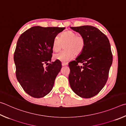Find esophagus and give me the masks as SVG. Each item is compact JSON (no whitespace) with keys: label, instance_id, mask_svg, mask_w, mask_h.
Here are the masks:
<instances>
[{"label":"esophagus","instance_id":"1","mask_svg":"<svg viewBox=\"0 0 126 126\" xmlns=\"http://www.w3.org/2000/svg\"><path fill=\"white\" fill-rule=\"evenodd\" d=\"M62 66H66L68 65V64L67 63H62Z\"/></svg>","mask_w":126,"mask_h":126}]
</instances>
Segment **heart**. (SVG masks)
<instances>
[{"label":"heart","mask_w":126,"mask_h":126,"mask_svg":"<svg viewBox=\"0 0 126 126\" xmlns=\"http://www.w3.org/2000/svg\"><path fill=\"white\" fill-rule=\"evenodd\" d=\"M65 45V51L59 52L54 55V58L62 62L72 60L75 56L81 53L85 47V40L80 35H77L72 31H67L61 34L59 37H56L52 43V49L54 52H58Z\"/></svg>","instance_id":"b5f03b06"}]
</instances>
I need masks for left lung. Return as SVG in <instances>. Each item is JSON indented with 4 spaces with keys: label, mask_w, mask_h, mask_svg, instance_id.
<instances>
[{
    "label": "left lung",
    "mask_w": 126,
    "mask_h": 126,
    "mask_svg": "<svg viewBox=\"0 0 126 126\" xmlns=\"http://www.w3.org/2000/svg\"><path fill=\"white\" fill-rule=\"evenodd\" d=\"M85 40V47L75 61L69 63V81L79 96L90 98L97 95L106 83L112 63L111 46L107 36L95 27H70ZM78 63L83 65L79 66Z\"/></svg>",
    "instance_id": "8db88e82"
}]
</instances>
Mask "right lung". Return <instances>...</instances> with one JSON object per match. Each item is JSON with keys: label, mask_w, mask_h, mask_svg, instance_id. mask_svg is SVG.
Listing matches in <instances>:
<instances>
[{"label": "right lung", "mask_w": 126, "mask_h": 126, "mask_svg": "<svg viewBox=\"0 0 126 126\" xmlns=\"http://www.w3.org/2000/svg\"><path fill=\"white\" fill-rule=\"evenodd\" d=\"M65 27L33 26L17 40L14 56L17 80L27 94L45 96L53 88L62 68L59 61L51 62L54 38ZM45 63L48 66L45 67Z\"/></svg>", "instance_id": "add662e5"}]
</instances>
